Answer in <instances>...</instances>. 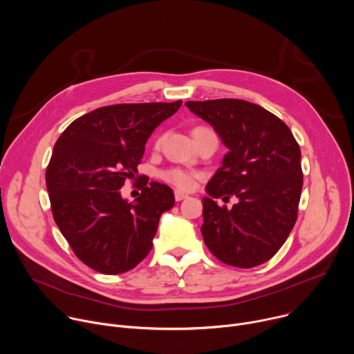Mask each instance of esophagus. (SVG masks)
I'll return each instance as SVG.
<instances>
[{"label": "esophagus", "mask_w": 354, "mask_h": 354, "mask_svg": "<svg viewBox=\"0 0 354 354\" xmlns=\"http://www.w3.org/2000/svg\"><path fill=\"white\" fill-rule=\"evenodd\" d=\"M174 198H176V201H183V199H185V198H188V195L187 194H184V192H181V191H174Z\"/></svg>", "instance_id": "esophagus-1"}]
</instances>
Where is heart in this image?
Segmentation results:
<instances>
[{"instance_id":"b5f03b06","label":"heart","mask_w":354,"mask_h":354,"mask_svg":"<svg viewBox=\"0 0 354 354\" xmlns=\"http://www.w3.org/2000/svg\"><path fill=\"white\" fill-rule=\"evenodd\" d=\"M206 131H210V129H206V128H202V127H198L192 131V135L194 133H198V132H206ZM162 177L176 185L177 188L180 189H192L195 187V183H196V178H198V174L196 173H192V171H187V170H183V169H169L166 171H163Z\"/></svg>"}]
</instances>
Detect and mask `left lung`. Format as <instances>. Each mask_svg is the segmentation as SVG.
I'll list each match as a JSON object with an SVG mask.
<instances>
[{
  "label": "left lung",
  "mask_w": 354,
  "mask_h": 354,
  "mask_svg": "<svg viewBox=\"0 0 354 354\" xmlns=\"http://www.w3.org/2000/svg\"><path fill=\"white\" fill-rule=\"evenodd\" d=\"M229 149L206 185L201 233L219 261L254 268L289 237L303 188L301 152L289 127L263 107L239 99L187 102ZM236 196L232 209L214 199Z\"/></svg>",
  "instance_id": "8db88e82"
}]
</instances>
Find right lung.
<instances>
[{
	"mask_svg": "<svg viewBox=\"0 0 354 354\" xmlns=\"http://www.w3.org/2000/svg\"><path fill=\"white\" fill-rule=\"evenodd\" d=\"M181 103L100 107L71 122L57 139L46 171L53 216L89 268L122 273L152 250L159 219L174 205L171 188L147 183L133 202L120 188L138 173L151 133Z\"/></svg>",
	"mask_w": 354,
	"mask_h": 354,
	"instance_id": "obj_1",
	"label": "right lung"
}]
</instances>
